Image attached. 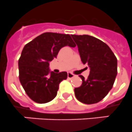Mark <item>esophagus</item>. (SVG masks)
I'll return each mask as SVG.
<instances>
[{"mask_svg":"<svg viewBox=\"0 0 132 132\" xmlns=\"http://www.w3.org/2000/svg\"><path fill=\"white\" fill-rule=\"evenodd\" d=\"M75 77V75L73 74V73H70V72H68V78H69V79H72V78H74Z\"/></svg>","mask_w":132,"mask_h":132,"instance_id":"34e87169","label":"esophagus"}]
</instances>
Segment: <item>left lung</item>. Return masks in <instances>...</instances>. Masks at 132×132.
I'll list each match as a JSON object with an SVG mask.
<instances>
[{"mask_svg": "<svg viewBox=\"0 0 132 132\" xmlns=\"http://www.w3.org/2000/svg\"><path fill=\"white\" fill-rule=\"evenodd\" d=\"M78 47L81 60L87 64V79L79 76L82 84L74 89L79 101L87 104L101 101L112 89L117 75V59L110 47L97 38L87 35H71Z\"/></svg>", "mask_w": 132, "mask_h": 132, "instance_id": "1", "label": "left lung"}]
</instances>
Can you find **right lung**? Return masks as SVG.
Instances as JSON below:
<instances>
[{
  "label": "right lung",
  "instance_id": "add662e5",
  "mask_svg": "<svg viewBox=\"0 0 132 132\" xmlns=\"http://www.w3.org/2000/svg\"><path fill=\"white\" fill-rule=\"evenodd\" d=\"M65 46H76L70 35L47 32L23 47L18 61L19 79L26 94L35 103L53 100L60 83L67 78V72L56 73L49 70V62L56 58Z\"/></svg>",
  "mask_w": 132,
  "mask_h": 132
}]
</instances>
